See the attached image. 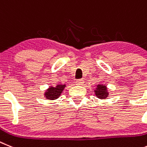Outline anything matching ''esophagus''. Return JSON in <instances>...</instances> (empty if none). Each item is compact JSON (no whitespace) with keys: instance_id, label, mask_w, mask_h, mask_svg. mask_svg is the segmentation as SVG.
<instances>
[{"instance_id":"34e87169","label":"esophagus","mask_w":147,"mask_h":147,"mask_svg":"<svg viewBox=\"0 0 147 147\" xmlns=\"http://www.w3.org/2000/svg\"><path fill=\"white\" fill-rule=\"evenodd\" d=\"M75 84H76V85H78V86H82L84 84V81L83 79H79V80H77L75 81Z\"/></svg>"}]
</instances>
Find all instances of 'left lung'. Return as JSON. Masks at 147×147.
Masks as SVG:
<instances>
[{"instance_id": "left-lung-1", "label": "left lung", "mask_w": 147, "mask_h": 147, "mask_svg": "<svg viewBox=\"0 0 147 147\" xmlns=\"http://www.w3.org/2000/svg\"><path fill=\"white\" fill-rule=\"evenodd\" d=\"M95 94L97 98L99 99H107V98L109 95L108 92V89L107 86L104 84H98L96 89L94 90Z\"/></svg>"}]
</instances>
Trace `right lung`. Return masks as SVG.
Listing matches in <instances>:
<instances>
[{"instance_id": "obj_1", "label": "right lung", "mask_w": 147, "mask_h": 147, "mask_svg": "<svg viewBox=\"0 0 147 147\" xmlns=\"http://www.w3.org/2000/svg\"><path fill=\"white\" fill-rule=\"evenodd\" d=\"M66 87V84H58L55 86H49L44 93V97L48 100H55L61 96Z\"/></svg>"}]
</instances>
